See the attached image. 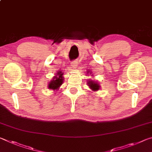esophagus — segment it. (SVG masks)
<instances>
[{
  "label": "esophagus",
  "mask_w": 152,
  "mask_h": 152,
  "mask_svg": "<svg viewBox=\"0 0 152 152\" xmlns=\"http://www.w3.org/2000/svg\"><path fill=\"white\" fill-rule=\"evenodd\" d=\"M71 66L72 68H76L77 67H78V61H72V62H71Z\"/></svg>",
  "instance_id": "34e87169"
}]
</instances>
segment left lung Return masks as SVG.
Masks as SVG:
<instances>
[{
    "label": "left lung",
    "mask_w": 152,
    "mask_h": 152,
    "mask_svg": "<svg viewBox=\"0 0 152 152\" xmlns=\"http://www.w3.org/2000/svg\"><path fill=\"white\" fill-rule=\"evenodd\" d=\"M88 86L92 89V91H96L100 88V85L96 82H94L92 80H89L88 81Z\"/></svg>",
    "instance_id": "left-lung-1"
}]
</instances>
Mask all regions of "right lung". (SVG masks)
Returning a JSON list of instances; mask_svg holds the SVG:
<instances>
[{
    "mask_svg": "<svg viewBox=\"0 0 152 152\" xmlns=\"http://www.w3.org/2000/svg\"><path fill=\"white\" fill-rule=\"evenodd\" d=\"M61 71L58 72V73L56 75L53 77L52 80L50 81V83H49L48 88L50 89H52L53 91L55 90H58L61 84L63 83L64 81V77H63V74Z\"/></svg>",
    "mask_w": 152,
    "mask_h": 152,
    "instance_id": "add662e5",
    "label": "right lung"
}]
</instances>
